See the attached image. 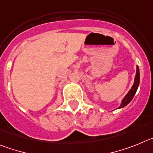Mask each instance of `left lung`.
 <instances>
[{
    "instance_id": "8db88e82",
    "label": "left lung",
    "mask_w": 153,
    "mask_h": 153,
    "mask_svg": "<svg viewBox=\"0 0 153 153\" xmlns=\"http://www.w3.org/2000/svg\"><path fill=\"white\" fill-rule=\"evenodd\" d=\"M139 85H140V69H139V67L137 66V72H136V76H135L134 83H133L131 89H130V90L129 91V92L126 94V95L123 97V99L122 100V101H121L120 105V107H118L117 109L123 108V107H124L125 106L127 105V104L131 101L132 99L134 97L135 94L137 92Z\"/></svg>"
}]
</instances>
